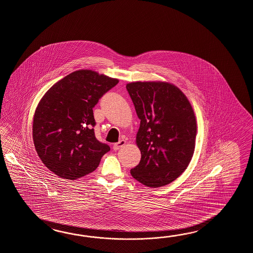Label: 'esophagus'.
I'll use <instances>...</instances> for the list:
<instances>
[{
	"instance_id": "1",
	"label": "esophagus",
	"mask_w": 253,
	"mask_h": 253,
	"mask_svg": "<svg viewBox=\"0 0 253 253\" xmlns=\"http://www.w3.org/2000/svg\"><path fill=\"white\" fill-rule=\"evenodd\" d=\"M125 144H126V142H125L124 140H122V141H120L119 142H116V143L113 145V150L117 151L119 149L123 148Z\"/></svg>"
}]
</instances>
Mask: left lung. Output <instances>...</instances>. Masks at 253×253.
I'll return each mask as SVG.
<instances>
[{
  "label": "left lung",
  "mask_w": 253,
  "mask_h": 253,
  "mask_svg": "<svg viewBox=\"0 0 253 253\" xmlns=\"http://www.w3.org/2000/svg\"><path fill=\"white\" fill-rule=\"evenodd\" d=\"M126 88L141 120L136 144L142 158L130 174L148 187L168 185L185 172L194 154L197 121L191 104L167 82H131Z\"/></svg>",
  "instance_id": "obj_1"
}]
</instances>
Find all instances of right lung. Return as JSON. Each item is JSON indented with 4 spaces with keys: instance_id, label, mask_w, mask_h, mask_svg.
Wrapping results in <instances>:
<instances>
[{
    "instance_id": "right-lung-1",
    "label": "right lung",
    "mask_w": 253,
    "mask_h": 253,
    "mask_svg": "<svg viewBox=\"0 0 253 253\" xmlns=\"http://www.w3.org/2000/svg\"><path fill=\"white\" fill-rule=\"evenodd\" d=\"M119 82L81 69L66 76L43 96L33 121V140L43 165L59 177L76 180L92 172L111 148L99 142L93 108Z\"/></svg>"
}]
</instances>
